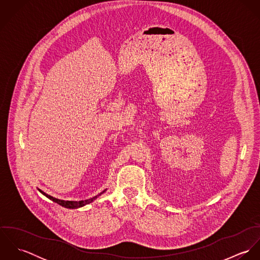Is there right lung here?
Returning <instances> with one entry per match:
<instances>
[{"instance_id": "add662e5", "label": "right lung", "mask_w": 260, "mask_h": 260, "mask_svg": "<svg viewBox=\"0 0 260 260\" xmlns=\"http://www.w3.org/2000/svg\"><path fill=\"white\" fill-rule=\"evenodd\" d=\"M39 191H40L42 194H44L47 198H49V199H51L52 201L58 203L59 205H61V206H63V207H66V208H72V209L78 208V207H82V206H84V205H86V204H88V203H91V202H92L93 200H95L99 195H101L102 193L105 192V190H104V191L101 192L99 195H97V196H95V197H93V198H90V199H88V200H82V201H65V200H60V199L54 198V197H52V196L46 194L45 192H43V191L40 190V189H39Z\"/></svg>"}]
</instances>
